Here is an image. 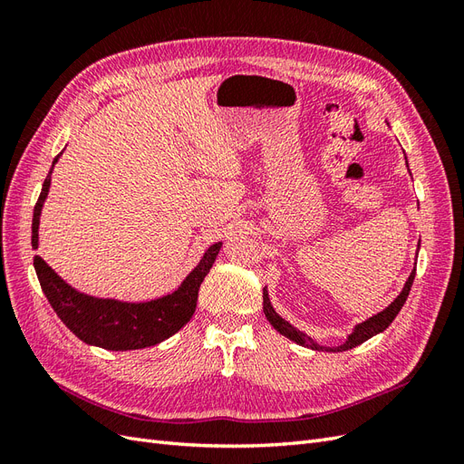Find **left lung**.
<instances>
[{"label":"left lung","instance_id":"obj_1","mask_svg":"<svg viewBox=\"0 0 464 464\" xmlns=\"http://www.w3.org/2000/svg\"><path fill=\"white\" fill-rule=\"evenodd\" d=\"M414 275H416V266H414V271L411 273L409 280H406V285H404L402 292L399 294V296H397L395 300H392V304H391L389 307H385L383 312H379L377 315H373V317H370L368 321H363V323H360V325H356L354 333L348 336V341H346L344 344H341V346L329 348L331 353H343V350L354 348V346H358V344H362V343H366L368 339H372L373 334L385 331V329L391 325V323H392V319H395L397 314L401 312V307L404 305L406 298H409V292H411L412 283H414ZM263 312H265V317L269 319L271 325H273L280 334L288 336L290 341H294V343L300 344V346L312 348V350H325V346H319L317 343H314V341L310 339V336L294 329L288 321H285L283 317H280V315L273 310V305H271V302H269V294H266V290H263Z\"/></svg>","mask_w":464,"mask_h":464}]
</instances>
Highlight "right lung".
<instances>
[{"instance_id":"1","label":"right lung","mask_w":464,"mask_h":464,"mask_svg":"<svg viewBox=\"0 0 464 464\" xmlns=\"http://www.w3.org/2000/svg\"><path fill=\"white\" fill-rule=\"evenodd\" d=\"M60 154L53 159L58 162ZM53 168V166H52ZM50 174L42 186L40 198L34 205L33 215V247H38V222L40 210L50 189ZM220 242L213 244L207 251L199 265L189 273L181 286L168 294L164 298L143 302V304H125L116 300H102L85 296L55 275L50 266L34 256V269L44 290L50 305L58 317L65 323V327L77 334L82 343L101 346L106 350H137L154 346L168 336L178 333L193 317L198 307V294L203 278L213 266Z\"/></svg>"}]
</instances>
